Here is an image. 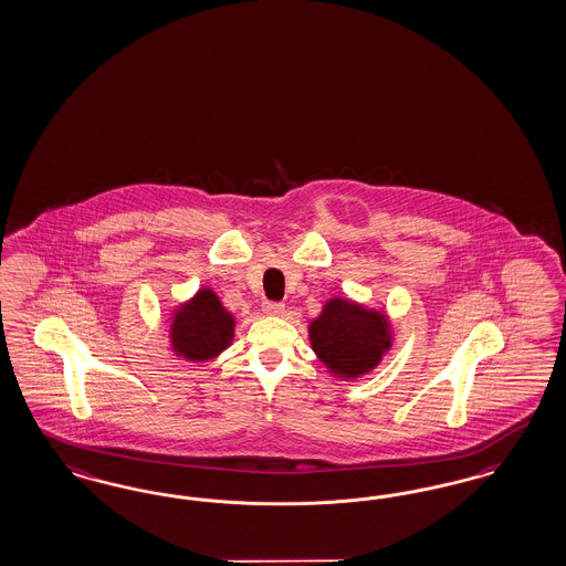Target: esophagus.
Returning <instances> with one entry per match:
<instances>
[{
	"mask_svg": "<svg viewBox=\"0 0 566 566\" xmlns=\"http://www.w3.org/2000/svg\"><path fill=\"white\" fill-rule=\"evenodd\" d=\"M263 312L268 313V315H282V313H284V303L265 301V303H263Z\"/></svg>",
	"mask_w": 566,
	"mask_h": 566,
	"instance_id": "1",
	"label": "esophagus"
}]
</instances>
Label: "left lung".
<instances>
[{"mask_svg":"<svg viewBox=\"0 0 566 566\" xmlns=\"http://www.w3.org/2000/svg\"><path fill=\"white\" fill-rule=\"evenodd\" d=\"M310 340L331 374L353 380L374 370L392 345L389 315L345 296H332L310 322Z\"/></svg>","mask_w":566,"mask_h":566,"instance_id":"8db88e82","label":"left lung"}]
</instances>
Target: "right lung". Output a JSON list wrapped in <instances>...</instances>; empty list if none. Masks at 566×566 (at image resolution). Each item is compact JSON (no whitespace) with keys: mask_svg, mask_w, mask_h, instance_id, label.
Listing matches in <instances>:
<instances>
[{"mask_svg":"<svg viewBox=\"0 0 566 566\" xmlns=\"http://www.w3.org/2000/svg\"><path fill=\"white\" fill-rule=\"evenodd\" d=\"M235 317L223 307L211 289H200L171 313V352L186 361L214 359L234 340Z\"/></svg>","mask_w":566,"mask_h":566,"instance_id":"right-lung-1","label":"right lung"}]
</instances>
